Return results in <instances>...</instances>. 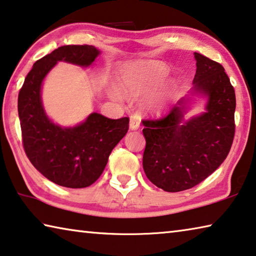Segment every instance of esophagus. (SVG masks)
I'll list each match as a JSON object with an SVG mask.
<instances>
[{"mask_svg":"<svg viewBox=\"0 0 256 256\" xmlns=\"http://www.w3.org/2000/svg\"><path fill=\"white\" fill-rule=\"evenodd\" d=\"M140 128V118L136 115H131L130 117V128L138 130Z\"/></svg>","mask_w":256,"mask_h":256,"instance_id":"34e87169","label":"esophagus"}]
</instances>
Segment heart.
Returning <instances> with one entry per match:
<instances>
[{"label": "heart", "mask_w": 256, "mask_h": 256, "mask_svg": "<svg viewBox=\"0 0 256 256\" xmlns=\"http://www.w3.org/2000/svg\"><path fill=\"white\" fill-rule=\"evenodd\" d=\"M168 75V68L160 62H140L130 66L123 77V88L131 96L149 93L160 88Z\"/></svg>", "instance_id": "heart-1"}]
</instances>
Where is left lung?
<instances>
[{
  "label": "left lung",
  "instance_id": "8db88e82",
  "mask_svg": "<svg viewBox=\"0 0 256 256\" xmlns=\"http://www.w3.org/2000/svg\"><path fill=\"white\" fill-rule=\"evenodd\" d=\"M194 59V91L208 96L206 112L184 120V102L180 100L162 118L142 120L144 173L168 192L204 181L228 156L234 136L236 94L224 68L197 52Z\"/></svg>",
  "mask_w": 256,
  "mask_h": 256
}]
</instances>
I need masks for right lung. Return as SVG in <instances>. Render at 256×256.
<instances>
[{
	"instance_id": "obj_1",
	"label": "right lung",
	"mask_w": 256,
	"mask_h": 256,
	"mask_svg": "<svg viewBox=\"0 0 256 256\" xmlns=\"http://www.w3.org/2000/svg\"><path fill=\"white\" fill-rule=\"evenodd\" d=\"M99 54L88 44L56 48L34 64L19 91L18 114L28 160L46 179L67 188H85L99 179L112 150L126 134L130 120L93 112L77 126L62 128L44 112L40 86L58 62L88 67Z\"/></svg>"
}]
</instances>
